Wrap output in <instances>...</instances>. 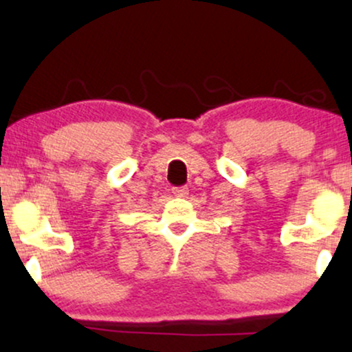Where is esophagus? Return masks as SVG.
<instances>
[{
	"label": "esophagus",
	"mask_w": 352,
	"mask_h": 352,
	"mask_svg": "<svg viewBox=\"0 0 352 352\" xmlns=\"http://www.w3.org/2000/svg\"><path fill=\"white\" fill-rule=\"evenodd\" d=\"M172 193L175 197H187L188 188L187 187H175V188H172Z\"/></svg>",
	"instance_id": "esophagus-1"
}]
</instances>
